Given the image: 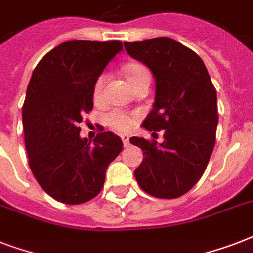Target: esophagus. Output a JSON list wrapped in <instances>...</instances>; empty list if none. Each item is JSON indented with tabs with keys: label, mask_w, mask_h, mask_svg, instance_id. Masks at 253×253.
I'll use <instances>...</instances> for the list:
<instances>
[{
	"label": "esophagus",
	"mask_w": 253,
	"mask_h": 253,
	"mask_svg": "<svg viewBox=\"0 0 253 253\" xmlns=\"http://www.w3.org/2000/svg\"><path fill=\"white\" fill-rule=\"evenodd\" d=\"M121 138H122L123 146H125V147L130 146V138H128V135H122Z\"/></svg>",
	"instance_id": "esophagus-1"
}]
</instances>
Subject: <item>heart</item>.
<instances>
[{
	"mask_svg": "<svg viewBox=\"0 0 253 253\" xmlns=\"http://www.w3.org/2000/svg\"><path fill=\"white\" fill-rule=\"evenodd\" d=\"M125 75H126L127 81L130 83V85H135L146 77H150V72L147 71L144 65L138 64V63H131L125 67ZM106 75L102 73L97 77V80L94 81L93 85V98L94 101H99L102 97L103 86L106 84ZM106 122L110 127H113L114 130L121 131V132H126L130 131L135 125V117L134 115L128 114L126 111L122 110H113L106 115Z\"/></svg>",
	"mask_w": 253,
	"mask_h": 253,
	"instance_id": "obj_1",
	"label": "heart"
}]
</instances>
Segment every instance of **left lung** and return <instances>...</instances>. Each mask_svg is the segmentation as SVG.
Segmentation results:
<instances>
[{
    "mask_svg": "<svg viewBox=\"0 0 253 253\" xmlns=\"http://www.w3.org/2000/svg\"><path fill=\"white\" fill-rule=\"evenodd\" d=\"M125 48L146 64L156 80L154 109L143 127L154 134L164 131L160 144L130 138L144 154L135 178L151 196L178 198L202 177L215 146V87L201 57L172 38L125 42Z\"/></svg>",
    "mask_w": 253,
    "mask_h": 253,
    "instance_id": "obj_1",
    "label": "left lung"
}]
</instances>
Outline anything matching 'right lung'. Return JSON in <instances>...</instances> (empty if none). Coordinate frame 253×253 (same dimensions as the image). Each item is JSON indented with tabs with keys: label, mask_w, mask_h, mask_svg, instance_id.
<instances>
[{
	"label": "right lung",
	"mask_w": 253,
	"mask_h": 253,
	"mask_svg": "<svg viewBox=\"0 0 253 253\" xmlns=\"http://www.w3.org/2000/svg\"><path fill=\"white\" fill-rule=\"evenodd\" d=\"M122 49L121 41H68L35 67L22 109L29 166L53 200L80 205L103 186L106 169L123 148L110 131L93 144L80 138L83 114L93 109V85Z\"/></svg>",
	"instance_id": "1"
}]
</instances>
